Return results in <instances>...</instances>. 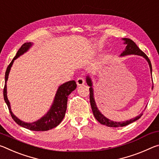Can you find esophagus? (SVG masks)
<instances>
[{"mask_svg":"<svg viewBox=\"0 0 159 159\" xmlns=\"http://www.w3.org/2000/svg\"><path fill=\"white\" fill-rule=\"evenodd\" d=\"M76 82H77V85H83L84 84V79L83 77H78L77 79V80H76Z\"/></svg>","mask_w":159,"mask_h":159,"instance_id":"1","label":"esophagus"}]
</instances>
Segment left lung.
Segmentation results:
<instances>
[{
    "label": "left lung",
    "mask_w": 159,
    "mask_h": 159,
    "mask_svg": "<svg viewBox=\"0 0 159 159\" xmlns=\"http://www.w3.org/2000/svg\"><path fill=\"white\" fill-rule=\"evenodd\" d=\"M123 40L125 41V43L127 44V46H126L125 50L123 52V53H121L120 56H126V55H131V54H134V55H138V56H143L146 60H147L148 62H149L151 72H152V63H151V61L149 59V58H148V56L146 55L144 52L140 50L138 46L136 45V43H135L132 40L127 38H124ZM87 84L90 87L89 99H90V103H91V106H92L93 116H94L95 118L97 119L101 124L105 125L106 126L111 127H124V126L133 123V122L137 120L139 118H141V116H142V113L140 114L139 116H137L136 118H134L133 119H131L129 120H127L125 122H113V121L110 120H108V118H106V117H104L102 114L100 113V111L98 110V108L97 107V105H96L94 98H93V89L92 87V81H91V79L89 77H87ZM153 87H152V89H153Z\"/></svg>",
    "instance_id": "1"
}]
</instances>
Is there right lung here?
<instances>
[{
	"label": "right lung",
	"instance_id": "add662e5",
	"mask_svg": "<svg viewBox=\"0 0 159 159\" xmlns=\"http://www.w3.org/2000/svg\"><path fill=\"white\" fill-rule=\"evenodd\" d=\"M32 46V43H25L21 46V48L18 50L16 56L14 57L11 62L7 66L6 76H5V86L3 89V97L4 100L6 101L7 107H8L10 115L12 118L14 120L15 123L22 126L25 128H27L30 130L34 131H47L49 129H51L58 126L61 123V121L63 119L67 109V97L70 95L72 91H74L77 87L76 82L75 80L69 81L66 82L65 84L61 85L57 91L53 105L47 113L44 116L43 118L39 120L34 122L32 123H27L21 121L18 119L16 116H14V114L12 113L11 109H10V105L8 99L7 98V87H6V82L8 78V75L10 72V68H11L12 65L14 61L17 58L20 56L22 55L27 51L29 48Z\"/></svg>",
	"mask_w": 159,
	"mask_h": 159
}]
</instances>
